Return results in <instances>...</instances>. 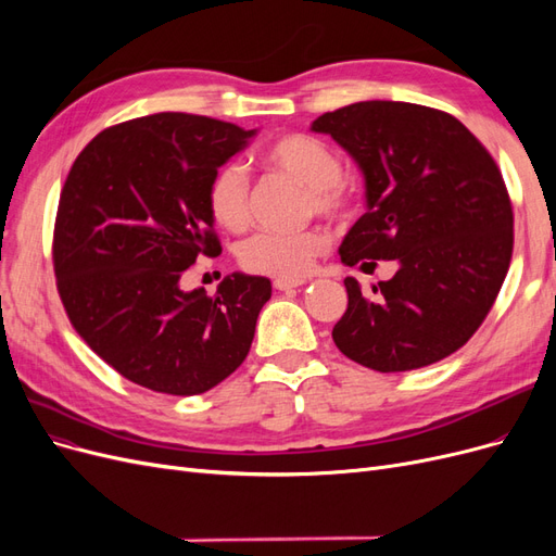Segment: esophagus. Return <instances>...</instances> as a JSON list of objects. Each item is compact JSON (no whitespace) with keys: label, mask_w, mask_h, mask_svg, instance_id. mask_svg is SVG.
<instances>
[{"label":"esophagus","mask_w":556,"mask_h":556,"mask_svg":"<svg viewBox=\"0 0 556 556\" xmlns=\"http://www.w3.org/2000/svg\"><path fill=\"white\" fill-rule=\"evenodd\" d=\"M301 285H306L304 278H276L274 280V288L276 290H294V288H301Z\"/></svg>","instance_id":"1"}]
</instances>
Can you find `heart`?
<instances>
[{
  "label": "heart",
  "instance_id": "b5f03b06",
  "mask_svg": "<svg viewBox=\"0 0 556 556\" xmlns=\"http://www.w3.org/2000/svg\"><path fill=\"white\" fill-rule=\"evenodd\" d=\"M266 169L304 185V213L319 215L333 223L350 217L355 197L350 185L341 178L343 162L336 150L319 137L304 131L282 134L266 143L260 153ZM206 206L217 227L239 233L250 223V180L237 164H223L206 188ZM329 239L319 229L296 233H257L241 245L239 260L245 271L301 278L306 276L315 260L325 255Z\"/></svg>",
  "mask_w": 556,
  "mask_h": 556
}]
</instances>
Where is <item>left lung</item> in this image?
I'll list each match as a JSON object with an SVG mask.
<instances>
[{
  "mask_svg": "<svg viewBox=\"0 0 556 556\" xmlns=\"http://www.w3.org/2000/svg\"><path fill=\"white\" fill-rule=\"evenodd\" d=\"M311 129L331 134L366 180V213L341 262L399 266L371 299L345 278L336 348L380 374L457 352L492 311L513 257V204L494 157L454 115L408 102H357Z\"/></svg>",
  "mask_w": 556,
  "mask_h": 556,
  "instance_id": "left-lung-1",
  "label": "left lung"
}]
</instances>
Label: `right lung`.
Here are the masks:
<instances>
[{
    "mask_svg": "<svg viewBox=\"0 0 556 556\" xmlns=\"http://www.w3.org/2000/svg\"><path fill=\"white\" fill-rule=\"evenodd\" d=\"M255 129L190 113L106 127L64 180L53 231L58 292L72 327L123 378L204 394L248 357L271 280L227 276L213 296L182 278L223 252L211 176Z\"/></svg>",
    "mask_w": 556,
    "mask_h": 556,
    "instance_id": "1",
    "label": "right lung"
}]
</instances>
